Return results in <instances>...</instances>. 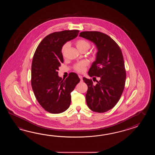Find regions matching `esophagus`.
I'll list each match as a JSON object with an SVG mask.
<instances>
[{
  "label": "esophagus",
  "mask_w": 155,
  "mask_h": 155,
  "mask_svg": "<svg viewBox=\"0 0 155 155\" xmlns=\"http://www.w3.org/2000/svg\"><path fill=\"white\" fill-rule=\"evenodd\" d=\"M78 76H79V78H80V80H82V76H81V75H79Z\"/></svg>",
  "instance_id": "34e87169"
}]
</instances>
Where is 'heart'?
Masks as SVG:
<instances>
[{"label":"heart","mask_w":155,"mask_h":155,"mask_svg":"<svg viewBox=\"0 0 155 155\" xmlns=\"http://www.w3.org/2000/svg\"><path fill=\"white\" fill-rule=\"evenodd\" d=\"M76 48L77 49L79 50V51H82V50H88L90 49L91 45L89 42L87 41H86L84 39H80L76 41V43H75ZM69 44L68 43H65L61 49V52L63 53V54L65 52L67 48L68 47ZM89 63L85 60H83V61H81L80 62L76 63L74 65V69L75 70L80 72L81 73L83 72L85 70L86 66L88 65Z\"/></svg>","instance_id":"heart-1"}]
</instances>
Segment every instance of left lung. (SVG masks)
I'll list each match as a JSON object with an SVG mask.
<instances>
[{
  "mask_svg": "<svg viewBox=\"0 0 155 155\" xmlns=\"http://www.w3.org/2000/svg\"><path fill=\"white\" fill-rule=\"evenodd\" d=\"M79 36L94 43L97 50L95 61L88 75L99 77V81L94 85L92 80L83 78L88 87L86 94L87 105L94 112H106L116 105L125 87L126 74L121 50L104 33L83 31Z\"/></svg>",
  "mask_w": 155,
  "mask_h": 155,
  "instance_id": "obj_1",
  "label": "left lung"
}]
</instances>
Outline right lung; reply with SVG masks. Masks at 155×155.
<instances>
[{"instance_id":"1","label":"right lung","mask_w":155,"mask_h":155,"mask_svg":"<svg viewBox=\"0 0 155 155\" xmlns=\"http://www.w3.org/2000/svg\"><path fill=\"white\" fill-rule=\"evenodd\" d=\"M78 30L51 33L37 47L31 65V86L40 105L51 114L64 112L69 107L71 92L80 79L76 73H70L66 79L58 75L64 62L61 49L68 41L76 38Z\"/></svg>"}]
</instances>
